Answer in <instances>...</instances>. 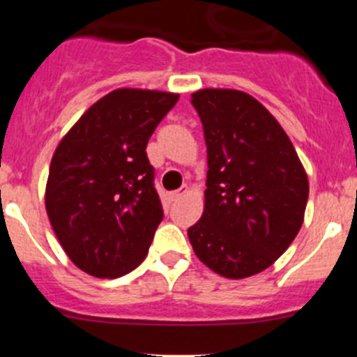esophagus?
Returning a JSON list of instances; mask_svg holds the SVG:
<instances>
[{
    "label": "esophagus",
    "mask_w": 357,
    "mask_h": 357,
    "mask_svg": "<svg viewBox=\"0 0 357 357\" xmlns=\"http://www.w3.org/2000/svg\"><path fill=\"white\" fill-rule=\"evenodd\" d=\"M188 189H189L188 185H182L181 189H176V191H173V193H172V198H173V200H178V198L184 197V195L188 193Z\"/></svg>",
    "instance_id": "obj_1"
}]
</instances>
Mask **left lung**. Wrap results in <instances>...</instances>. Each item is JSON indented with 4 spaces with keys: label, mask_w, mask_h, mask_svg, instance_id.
Returning <instances> with one entry per match:
<instances>
[{
    "label": "left lung",
    "mask_w": 357,
    "mask_h": 357,
    "mask_svg": "<svg viewBox=\"0 0 357 357\" xmlns=\"http://www.w3.org/2000/svg\"><path fill=\"white\" fill-rule=\"evenodd\" d=\"M207 144L206 209L188 229L202 263L227 279L272 266L304 222L309 182L291 141L250 94H191Z\"/></svg>",
    "instance_id": "8db88e82"
}]
</instances>
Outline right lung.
I'll list each match as a JSON object with an SVG mask.
<instances>
[{
	"mask_svg": "<svg viewBox=\"0 0 357 357\" xmlns=\"http://www.w3.org/2000/svg\"><path fill=\"white\" fill-rule=\"evenodd\" d=\"M178 94L116 89L98 100L53 153L46 211L69 259L116 279L146 257L162 204L146 144Z\"/></svg>",
	"mask_w": 357,
	"mask_h": 357,
	"instance_id": "1",
	"label": "right lung"
}]
</instances>
